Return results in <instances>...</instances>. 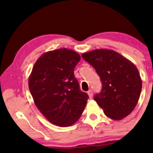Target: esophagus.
<instances>
[{
  "instance_id": "1",
  "label": "esophagus",
  "mask_w": 153,
  "mask_h": 153,
  "mask_svg": "<svg viewBox=\"0 0 153 153\" xmlns=\"http://www.w3.org/2000/svg\"><path fill=\"white\" fill-rule=\"evenodd\" d=\"M88 95L90 99H92V98H93V91H92L91 90H90V91H88Z\"/></svg>"
}]
</instances>
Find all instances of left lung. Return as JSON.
Returning a JSON list of instances; mask_svg holds the SVG:
<instances>
[{
	"mask_svg": "<svg viewBox=\"0 0 153 153\" xmlns=\"http://www.w3.org/2000/svg\"><path fill=\"white\" fill-rule=\"evenodd\" d=\"M100 77L102 91L94 97L104 114L115 120L131 114L139 101L142 81L138 69L118 52L100 49L82 53Z\"/></svg>",
	"mask_w": 153,
	"mask_h": 153,
	"instance_id": "8db88e82",
	"label": "left lung"
}]
</instances>
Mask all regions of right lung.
I'll return each instance as SVG.
<instances>
[{
    "instance_id": "right-lung-1",
    "label": "right lung",
    "mask_w": 153,
    "mask_h": 153,
    "mask_svg": "<svg viewBox=\"0 0 153 153\" xmlns=\"http://www.w3.org/2000/svg\"><path fill=\"white\" fill-rule=\"evenodd\" d=\"M80 59L78 53L66 48L48 51L37 60L29 76L35 104L57 126L74 124L86 105L88 95L81 91L74 74Z\"/></svg>"
}]
</instances>
